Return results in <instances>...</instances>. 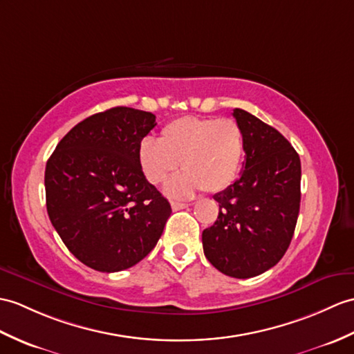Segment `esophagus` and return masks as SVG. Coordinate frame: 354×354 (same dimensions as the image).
<instances>
[{
    "mask_svg": "<svg viewBox=\"0 0 354 354\" xmlns=\"http://www.w3.org/2000/svg\"><path fill=\"white\" fill-rule=\"evenodd\" d=\"M188 207V203H183V202H171V209L174 211H179V209H184Z\"/></svg>",
    "mask_w": 354,
    "mask_h": 354,
    "instance_id": "34e87169",
    "label": "esophagus"
}]
</instances>
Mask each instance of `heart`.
<instances>
[{"instance_id":"1","label":"heart","mask_w":354,"mask_h":354,"mask_svg":"<svg viewBox=\"0 0 354 354\" xmlns=\"http://www.w3.org/2000/svg\"><path fill=\"white\" fill-rule=\"evenodd\" d=\"M138 164L145 178L157 185L178 169L166 192L187 197L199 188L223 192L234 183L244 155V136L234 119L185 116L161 129L160 142L146 137L138 145Z\"/></svg>"}]
</instances>
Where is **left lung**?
I'll list each match as a JSON object with an SVG mask.
<instances>
[{"label": "left lung", "mask_w": 354, "mask_h": 354, "mask_svg": "<svg viewBox=\"0 0 354 354\" xmlns=\"http://www.w3.org/2000/svg\"><path fill=\"white\" fill-rule=\"evenodd\" d=\"M234 118L244 136L243 171L214 196L216 223L202 232L203 253L236 279L258 276L282 259L300 209L299 153L277 129L241 109Z\"/></svg>", "instance_id": "left-lung-1"}]
</instances>
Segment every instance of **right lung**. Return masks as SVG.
<instances>
[{
  "label": "right lung",
  "instance_id": "add662e5",
  "mask_svg": "<svg viewBox=\"0 0 354 354\" xmlns=\"http://www.w3.org/2000/svg\"><path fill=\"white\" fill-rule=\"evenodd\" d=\"M155 125L149 111L114 106L73 127L46 162L49 220L90 268L114 273L136 266L171 214L138 164V145Z\"/></svg>",
  "mask_w": 354,
  "mask_h": 354
}]
</instances>
